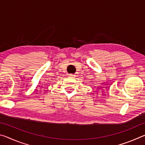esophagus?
<instances>
[{
    "mask_svg": "<svg viewBox=\"0 0 145 145\" xmlns=\"http://www.w3.org/2000/svg\"><path fill=\"white\" fill-rule=\"evenodd\" d=\"M75 75H73V74H70V75H69V77L71 78H75Z\"/></svg>",
    "mask_w": 145,
    "mask_h": 145,
    "instance_id": "obj_1",
    "label": "esophagus"
}]
</instances>
